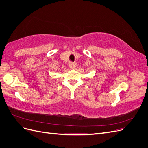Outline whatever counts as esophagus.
<instances>
[{
  "label": "esophagus",
  "instance_id": "34e87169",
  "mask_svg": "<svg viewBox=\"0 0 148 148\" xmlns=\"http://www.w3.org/2000/svg\"><path fill=\"white\" fill-rule=\"evenodd\" d=\"M69 66H70V69H73L75 68V64L73 63V62H70V64H69Z\"/></svg>",
  "mask_w": 148,
  "mask_h": 148
}]
</instances>
